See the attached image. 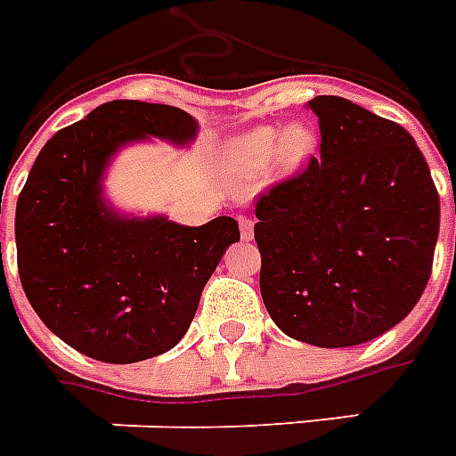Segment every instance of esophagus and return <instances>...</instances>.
Segmentation results:
<instances>
[{"label":"esophagus","instance_id":"obj_1","mask_svg":"<svg viewBox=\"0 0 456 456\" xmlns=\"http://www.w3.org/2000/svg\"><path fill=\"white\" fill-rule=\"evenodd\" d=\"M239 232H241L244 241H251L254 239V222L248 217H239Z\"/></svg>","mask_w":456,"mask_h":456}]
</instances>
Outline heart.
<instances>
[{"mask_svg":"<svg viewBox=\"0 0 456 456\" xmlns=\"http://www.w3.org/2000/svg\"><path fill=\"white\" fill-rule=\"evenodd\" d=\"M319 150V130L312 123H289L288 127L258 125L237 134L222 150V168L232 178L263 176L275 168L282 176L297 174L314 159Z\"/></svg>","mask_w":456,"mask_h":456,"instance_id":"heart-1","label":"heart"}]
</instances>
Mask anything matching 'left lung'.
<instances>
[{
    "label": "left lung",
    "mask_w": 456,
    "mask_h": 456,
    "mask_svg": "<svg viewBox=\"0 0 456 456\" xmlns=\"http://www.w3.org/2000/svg\"><path fill=\"white\" fill-rule=\"evenodd\" d=\"M322 159L256 205L263 305L289 338L348 348L403 322L430 278L440 198L416 140L316 96Z\"/></svg>",
    "instance_id": "8db88e82"
}]
</instances>
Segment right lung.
<instances>
[{
  "label": "right lung",
  "instance_id": "add662e5",
  "mask_svg": "<svg viewBox=\"0 0 456 456\" xmlns=\"http://www.w3.org/2000/svg\"><path fill=\"white\" fill-rule=\"evenodd\" d=\"M198 120L176 106L108 101L50 137L16 202L23 292L40 322L84 355L130 365L167 353L193 322L202 288L229 246L232 217L185 227L127 215L103 178L127 144L188 147Z\"/></svg>",
  "mask_w": 456,
  "mask_h": 456
}]
</instances>
